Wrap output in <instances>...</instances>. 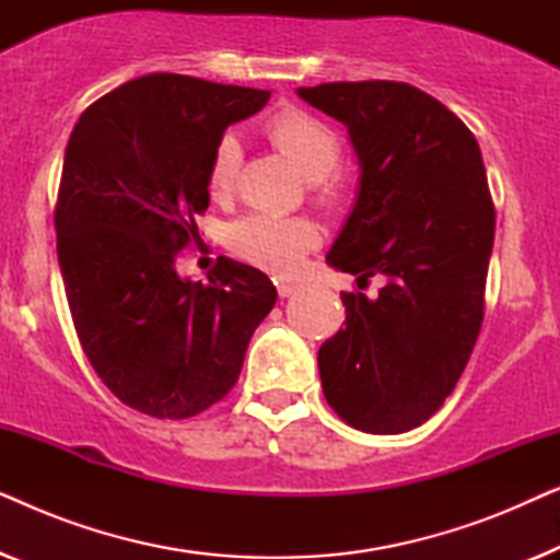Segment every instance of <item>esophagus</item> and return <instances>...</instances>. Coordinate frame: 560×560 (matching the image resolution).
<instances>
[{"label": "esophagus", "mask_w": 560, "mask_h": 560, "mask_svg": "<svg viewBox=\"0 0 560 560\" xmlns=\"http://www.w3.org/2000/svg\"><path fill=\"white\" fill-rule=\"evenodd\" d=\"M275 285H278V293H280V298H290V295H295V293H298V282L280 280V282H275Z\"/></svg>", "instance_id": "esophagus-1"}]
</instances>
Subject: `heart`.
<instances>
[{
  "instance_id": "1",
  "label": "heart",
  "mask_w": 560,
  "mask_h": 560,
  "mask_svg": "<svg viewBox=\"0 0 560 560\" xmlns=\"http://www.w3.org/2000/svg\"><path fill=\"white\" fill-rule=\"evenodd\" d=\"M267 137L293 163L305 180L316 183L320 203H334L341 198V186L334 178L341 160L339 137L326 121L313 114L288 109L267 121ZM242 142L236 135H224L213 148L209 160V194L226 198L236 186L242 167ZM318 229L305 219L252 213L229 229V244L236 255L249 259L265 270L288 275L298 270L305 252L316 247Z\"/></svg>"
}]
</instances>
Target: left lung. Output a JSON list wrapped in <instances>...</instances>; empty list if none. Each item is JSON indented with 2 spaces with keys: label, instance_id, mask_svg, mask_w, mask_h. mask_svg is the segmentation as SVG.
<instances>
[{
  "label": "left lung",
  "instance_id": "obj_1",
  "mask_svg": "<svg viewBox=\"0 0 560 560\" xmlns=\"http://www.w3.org/2000/svg\"><path fill=\"white\" fill-rule=\"evenodd\" d=\"M298 96L341 121L359 186L328 249L359 288L347 320L320 343L331 408L364 433L418 428L454 393L485 318L494 206L477 137L439 98L397 81L301 86Z\"/></svg>",
  "mask_w": 560,
  "mask_h": 560
}]
</instances>
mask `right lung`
Instances as JSON below:
<instances>
[{"instance_id": "obj_1", "label": "right lung", "mask_w": 560, "mask_h": 560, "mask_svg": "<svg viewBox=\"0 0 560 560\" xmlns=\"http://www.w3.org/2000/svg\"><path fill=\"white\" fill-rule=\"evenodd\" d=\"M267 98L150 73L91 104L68 140L56 236L73 326L104 385L144 416L180 420L219 402L278 301L270 278L236 259L219 257L209 282L175 270L201 242L213 148Z\"/></svg>"}]
</instances>
